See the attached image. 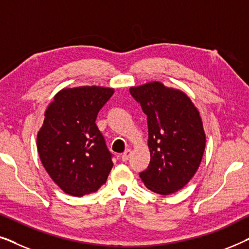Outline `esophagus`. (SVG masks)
<instances>
[{"label": "esophagus", "instance_id": "34e87169", "mask_svg": "<svg viewBox=\"0 0 249 249\" xmlns=\"http://www.w3.org/2000/svg\"><path fill=\"white\" fill-rule=\"evenodd\" d=\"M130 155H131V149H125V151L124 152V154L121 155V160L124 162H127L128 160H129V158H130Z\"/></svg>", "mask_w": 249, "mask_h": 249}]
</instances>
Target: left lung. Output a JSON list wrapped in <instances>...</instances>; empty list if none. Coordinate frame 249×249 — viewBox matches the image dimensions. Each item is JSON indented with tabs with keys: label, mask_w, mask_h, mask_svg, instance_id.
<instances>
[{
	"label": "left lung",
	"mask_w": 249,
	"mask_h": 249,
	"mask_svg": "<svg viewBox=\"0 0 249 249\" xmlns=\"http://www.w3.org/2000/svg\"><path fill=\"white\" fill-rule=\"evenodd\" d=\"M129 91L147 115L151 162L139 177L154 193L178 192L196 173L205 149L199 112L185 93L158 81Z\"/></svg>",
	"instance_id": "obj_1"
}]
</instances>
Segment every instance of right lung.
<instances>
[{
    "instance_id": "1",
    "label": "right lung",
    "mask_w": 249,
    "mask_h": 249,
    "mask_svg": "<svg viewBox=\"0 0 249 249\" xmlns=\"http://www.w3.org/2000/svg\"><path fill=\"white\" fill-rule=\"evenodd\" d=\"M113 91L97 86L66 88L45 112L37 135L40 161L53 181L71 196L97 192L113 166V155L95 124Z\"/></svg>"
}]
</instances>
